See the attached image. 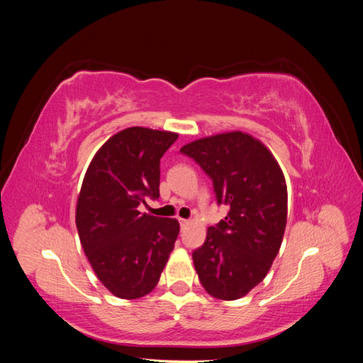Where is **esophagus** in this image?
<instances>
[{
	"label": "esophagus",
	"instance_id": "esophagus-1",
	"mask_svg": "<svg viewBox=\"0 0 363 363\" xmlns=\"http://www.w3.org/2000/svg\"><path fill=\"white\" fill-rule=\"evenodd\" d=\"M179 221H180V225H182V228H186V227L189 225V219H183V218H180Z\"/></svg>",
	"mask_w": 363,
	"mask_h": 363
}]
</instances>
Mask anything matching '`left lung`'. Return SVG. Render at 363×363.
Instances as JSON below:
<instances>
[{
	"label": "left lung",
	"mask_w": 363,
	"mask_h": 363,
	"mask_svg": "<svg viewBox=\"0 0 363 363\" xmlns=\"http://www.w3.org/2000/svg\"><path fill=\"white\" fill-rule=\"evenodd\" d=\"M180 152L212 179L228 213L207 228L192 252L203 288L218 300H238L267 277L288 218V188L272 152L256 138L228 131L196 139Z\"/></svg>",
	"instance_id": "1"
}]
</instances>
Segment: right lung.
I'll return each mask as SVG.
<instances>
[{
  "label": "right lung",
  "mask_w": 363,
  "mask_h": 363,
  "mask_svg": "<svg viewBox=\"0 0 363 363\" xmlns=\"http://www.w3.org/2000/svg\"><path fill=\"white\" fill-rule=\"evenodd\" d=\"M179 135L130 127L96 151L77 199L75 224L84 255L104 286L135 300L156 288L180 224L140 213L145 196L159 199L160 157Z\"/></svg>",
  "instance_id": "obj_1"
}]
</instances>
